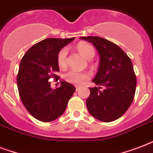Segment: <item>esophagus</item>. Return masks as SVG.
Listing matches in <instances>:
<instances>
[{
    "instance_id": "34e87169",
    "label": "esophagus",
    "mask_w": 153,
    "mask_h": 153,
    "mask_svg": "<svg viewBox=\"0 0 153 153\" xmlns=\"http://www.w3.org/2000/svg\"><path fill=\"white\" fill-rule=\"evenodd\" d=\"M75 88H76V91H79V90H80V88H81V87H80V86H75Z\"/></svg>"
}]
</instances>
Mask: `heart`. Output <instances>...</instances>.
I'll list each match as a JSON object with an SVG mask.
<instances>
[{
  "instance_id": "b5f03b06",
  "label": "heart",
  "mask_w": 153,
  "mask_h": 153,
  "mask_svg": "<svg viewBox=\"0 0 153 153\" xmlns=\"http://www.w3.org/2000/svg\"><path fill=\"white\" fill-rule=\"evenodd\" d=\"M76 49L86 59H93L95 55V51L93 46L86 42H80L77 44ZM67 49L63 48L59 51L57 55V64L60 68H64L67 66ZM65 81L74 85H82L90 78V74L86 72H79L71 70L64 74Z\"/></svg>"
}]
</instances>
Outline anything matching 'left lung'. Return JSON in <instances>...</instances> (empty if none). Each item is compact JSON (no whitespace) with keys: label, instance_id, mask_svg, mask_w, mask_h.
<instances>
[{"label":"left lung","instance_id":"8db88e82","mask_svg":"<svg viewBox=\"0 0 153 153\" xmlns=\"http://www.w3.org/2000/svg\"><path fill=\"white\" fill-rule=\"evenodd\" d=\"M81 39L93 44L100 56L98 72L92 80L99 86L90 88L86 107L99 121H115L126 113L135 95L137 78L132 61L117 44L102 37ZM101 86H104L103 91Z\"/></svg>","mask_w":153,"mask_h":153}]
</instances>
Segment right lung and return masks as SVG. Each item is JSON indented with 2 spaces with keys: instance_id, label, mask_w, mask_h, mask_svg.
I'll return each mask as SVG.
<instances>
[{
  "instance_id": "add662e5",
  "label": "right lung",
  "mask_w": 153,
  "mask_h": 153,
  "mask_svg": "<svg viewBox=\"0 0 153 153\" xmlns=\"http://www.w3.org/2000/svg\"><path fill=\"white\" fill-rule=\"evenodd\" d=\"M74 39L48 38L31 47L20 61L17 86L20 99L29 114L39 121L50 122L59 117L75 91L69 82L61 81V86L51 89L49 79H59L57 55Z\"/></svg>"
}]
</instances>
